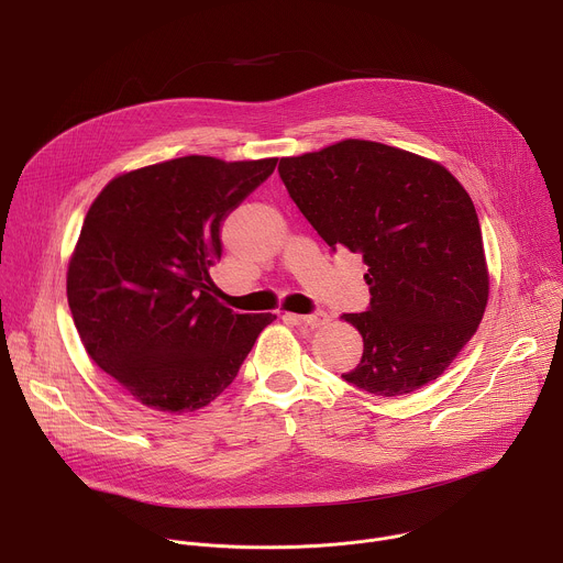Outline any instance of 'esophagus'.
Returning a JSON list of instances; mask_svg holds the SVG:
<instances>
[{"instance_id":"esophagus-1","label":"esophagus","mask_w":563,"mask_h":563,"mask_svg":"<svg viewBox=\"0 0 563 563\" xmlns=\"http://www.w3.org/2000/svg\"><path fill=\"white\" fill-rule=\"evenodd\" d=\"M285 318L294 320V323L298 325H309V328H320L325 325L330 320V313L328 311H313V313H305V316H298V313H285Z\"/></svg>"}]
</instances>
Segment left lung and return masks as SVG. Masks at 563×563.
<instances>
[{"label": "left lung", "mask_w": 563, "mask_h": 563, "mask_svg": "<svg viewBox=\"0 0 563 563\" xmlns=\"http://www.w3.org/2000/svg\"><path fill=\"white\" fill-rule=\"evenodd\" d=\"M280 180L332 252L367 265L369 307L343 313L363 336L343 374L376 396L439 378L474 336L488 305V267L467 191L439 163L369 140L283 157Z\"/></svg>", "instance_id": "1"}]
</instances>
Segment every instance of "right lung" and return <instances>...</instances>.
Segmentation results:
<instances>
[{
    "instance_id": "obj_1",
    "label": "right lung",
    "mask_w": 563,
    "mask_h": 563,
    "mask_svg": "<svg viewBox=\"0 0 563 563\" xmlns=\"http://www.w3.org/2000/svg\"><path fill=\"white\" fill-rule=\"evenodd\" d=\"M276 163L185 155L113 178L91 205L68 263V307L89 356L142 406H209L276 318L224 307L209 276L222 220Z\"/></svg>"
}]
</instances>
